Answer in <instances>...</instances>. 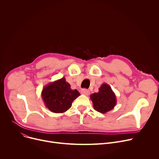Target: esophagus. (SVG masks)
<instances>
[{
  "label": "esophagus",
  "mask_w": 159,
  "mask_h": 159,
  "mask_svg": "<svg viewBox=\"0 0 159 159\" xmlns=\"http://www.w3.org/2000/svg\"><path fill=\"white\" fill-rule=\"evenodd\" d=\"M81 93H82V94H83V95H89V93H90V92H89V91L88 90V89H82V90H81Z\"/></svg>",
  "instance_id": "1"
}]
</instances>
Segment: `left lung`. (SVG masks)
I'll return each mask as SVG.
<instances>
[{
    "label": "left lung",
    "mask_w": 159,
    "mask_h": 159,
    "mask_svg": "<svg viewBox=\"0 0 159 159\" xmlns=\"http://www.w3.org/2000/svg\"><path fill=\"white\" fill-rule=\"evenodd\" d=\"M94 109L101 113L112 110L116 104V98L111 86L104 83L99 88L98 92L90 95Z\"/></svg>",
    "instance_id": "8db88e82"
}]
</instances>
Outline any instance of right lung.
<instances>
[{"label":"right lung","mask_w":159,"mask_h":159,"mask_svg":"<svg viewBox=\"0 0 159 159\" xmlns=\"http://www.w3.org/2000/svg\"><path fill=\"white\" fill-rule=\"evenodd\" d=\"M79 95L77 89H71L70 84L64 77L49 83L41 93L46 107L55 113H62L69 110L73 101Z\"/></svg>","instance_id":"obj_1"}]
</instances>
